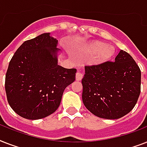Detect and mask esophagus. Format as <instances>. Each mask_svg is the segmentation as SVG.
I'll return each instance as SVG.
<instances>
[{"label": "esophagus", "mask_w": 147, "mask_h": 147, "mask_svg": "<svg viewBox=\"0 0 147 147\" xmlns=\"http://www.w3.org/2000/svg\"><path fill=\"white\" fill-rule=\"evenodd\" d=\"M83 78V75L82 73H81L80 71H78L77 73H76V78L77 81H81L82 79Z\"/></svg>", "instance_id": "34e87169"}]
</instances>
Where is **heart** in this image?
<instances>
[{
	"label": "heart",
	"instance_id": "b5f03b06",
	"mask_svg": "<svg viewBox=\"0 0 147 147\" xmlns=\"http://www.w3.org/2000/svg\"><path fill=\"white\" fill-rule=\"evenodd\" d=\"M85 54H92L90 59L91 64L98 65L109 61L114 55L115 50L112 45L104 44L100 41H90L81 47Z\"/></svg>",
	"mask_w": 147,
	"mask_h": 147
}]
</instances>
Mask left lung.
<instances>
[{
    "mask_svg": "<svg viewBox=\"0 0 147 147\" xmlns=\"http://www.w3.org/2000/svg\"><path fill=\"white\" fill-rule=\"evenodd\" d=\"M82 101L95 116L121 118L137 104L140 93L141 71L132 56L120 50L114 62L85 67Z\"/></svg>",
    "mask_w": 147,
    "mask_h": 147,
    "instance_id": "obj_1",
    "label": "left lung"
}]
</instances>
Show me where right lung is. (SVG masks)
<instances>
[{"label": "right lung", "mask_w": 147, "mask_h": 147, "mask_svg": "<svg viewBox=\"0 0 147 147\" xmlns=\"http://www.w3.org/2000/svg\"><path fill=\"white\" fill-rule=\"evenodd\" d=\"M58 40L50 33L26 40L8 65L5 91L9 105L22 117L44 118L56 111L67 86L76 80V69L58 64Z\"/></svg>", "instance_id": "right-lung-1"}]
</instances>
